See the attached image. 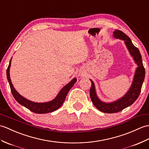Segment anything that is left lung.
Here are the masks:
<instances>
[{
    "mask_svg": "<svg viewBox=\"0 0 149 149\" xmlns=\"http://www.w3.org/2000/svg\"><path fill=\"white\" fill-rule=\"evenodd\" d=\"M113 36L116 39H119L124 41V43L130 52V55L133 58L134 61L138 65V67L136 69L135 73H134L132 84H131L128 91L122 98L113 102L105 103L101 101L98 98L96 93L94 82L90 79L91 82V87L89 94H90V97L93 105L100 111L109 113L121 111L126 107L132 105L136 101L140 95L145 75V68L143 67L142 60H141V56L140 51L134 46L130 38L123 33L122 31L118 30H115Z\"/></svg>",
    "mask_w": 149,
    "mask_h": 149,
    "instance_id": "left-lung-1",
    "label": "left lung"
}]
</instances>
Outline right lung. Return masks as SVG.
Segmentation results:
<instances>
[{
    "label": "right lung",
    "mask_w": 149,
    "mask_h": 149,
    "mask_svg": "<svg viewBox=\"0 0 149 149\" xmlns=\"http://www.w3.org/2000/svg\"><path fill=\"white\" fill-rule=\"evenodd\" d=\"M11 59L9 61V64L8 69H7L6 73L7 78H8V81L9 82L10 88H11V91L14 98H15V99L20 105L26 107V109L30 110V111H32L34 113H46L55 111V110L58 109L62 105H63L68 91H70V89L72 88V86H74L75 82L77 81V79L74 78L70 82H68L66 86H65L64 87L61 89V91L59 92L58 95L56 96V98L53 99V100H51L50 102L45 103L33 102L32 101H30V100L24 98L22 95H20L19 93L17 92L15 88H14L9 75V69L10 67H11Z\"/></svg>",
    "instance_id": "add662e5"
}]
</instances>
